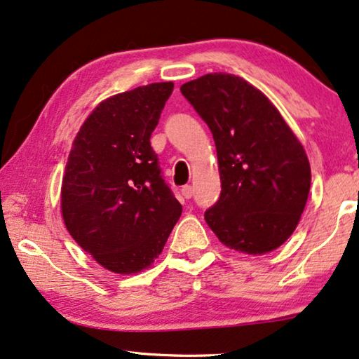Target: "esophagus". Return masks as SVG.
<instances>
[{"label":"esophagus","mask_w":359,"mask_h":359,"mask_svg":"<svg viewBox=\"0 0 359 359\" xmlns=\"http://www.w3.org/2000/svg\"><path fill=\"white\" fill-rule=\"evenodd\" d=\"M181 192H183V196H184V199H191L192 197V186H184L183 189H181Z\"/></svg>","instance_id":"34e87169"}]
</instances>
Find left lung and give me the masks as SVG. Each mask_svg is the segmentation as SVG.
<instances>
[{
    "label": "left lung",
    "mask_w": 359,
    "mask_h": 359,
    "mask_svg": "<svg viewBox=\"0 0 359 359\" xmlns=\"http://www.w3.org/2000/svg\"><path fill=\"white\" fill-rule=\"evenodd\" d=\"M214 136L222 192L204 218L226 248L261 256L288 240L303 214L311 167L303 145L264 93L214 72L181 86Z\"/></svg>",
    "instance_id": "1"
}]
</instances>
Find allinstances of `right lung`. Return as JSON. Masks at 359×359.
<instances>
[{
	"mask_svg": "<svg viewBox=\"0 0 359 359\" xmlns=\"http://www.w3.org/2000/svg\"><path fill=\"white\" fill-rule=\"evenodd\" d=\"M173 82L136 87L102 102L72 142L61 214L74 241L110 272L150 267L183 207L150 145Z\"/></svg>",
	"mask_w": 359,
	"mask_h": 359,
	"instance_id": "1",
	"label": "right lung"
}]
</instances>
